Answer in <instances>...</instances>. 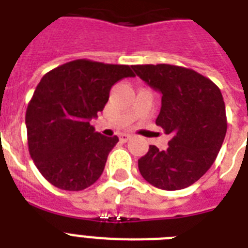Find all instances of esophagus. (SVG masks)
Segmentation results:
<instances>
[{"label":"esophagus","mask_w":248,"mask_h":248,"mask_svg":"<svg viewBox=\"0 0 248 248\" xmlns=\"http://www.w3.org/2000/svg\"><path fill=\"white\" fill-rule=\"evenodd\" d=\"M130 139H131V136L127 135V134H122V135H120V140L122 143H126V141H128Z\"/></svg>","instance_id":"34e87169"}]
</instances>
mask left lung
<instances>
[{
	"label": "left lung",
	"mask_w": 248,
	"mask_h": 248,
	"mask_svg": "<svg viewBox=\"0 0 248 248\" xmlns=\"http://www.w3.org/2000/svg\"><path fill=\"white\" fill-rule=\"evenodd\" d=\"M132 69L162 93L155 124L171 136L165 151L149 145L147 155L138 161L140 173L159 189L186 188L207 172L223 145L228 124L221 91L189 68L143 64Z\"/></svg>",
	"instance_id": "1"
}]
</instances>
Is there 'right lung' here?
<instances>
[{"label":"right lung","instance_id":"1","mask_svg":"<svg viewBox=\"0 0 248 248\" xmlns=\"http://www.w3.org/2000/svg\"><path fill=\"white\" fill-rule=\"evenodd\" d=\"M128 65L77 59L47 72L25 113L28 149L42 176L63 190H83L104 171L118 138L90 124L109 99L112 86L134 77Z\"/></svg>","mask_w":248,"mask_h":248}]
</instances>
